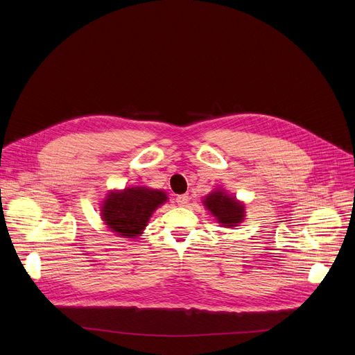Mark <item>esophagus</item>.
I'll use <instances>...</instances> for the list:
<instances>
[{"label": "esophagus", "instance_id": "34e87169", "mask_svg": "<svg viewBox=\"0 0 355 355\" xmlns=\"http://www.w3.org/2000/svg\"><path fill=\"white\" fill-rule=\"evenodd\" d=\"M188 200H189L188 194H181V196H177L175 202H177L180 207H185V205H187V202H188Z\"/></svg>", "mask_w": 355, "mask_h": 355}]
</instances>
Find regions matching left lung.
Masks as SVG:
<instances>
[{
    "mask_svg": "<svg viewBox=\"0 0 355 355\" xmlns=\"http://www.w3.org/2000/svg\"><path fill=\"white\" fill-rule=\"evenodd\" d=\"M202 202L222 227L234 228L245 219V205L223 189L211 192Z\"/></svg>",
    "mask_w": 355,
    "mask_h": 355,
    "instance_id": "1",
    "label": "left lung"
}]
</instances>
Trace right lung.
I'll return each mask as SVG.
<instances>
[{
  "label": "right lung",
  "instance_id": "right-lung-1",
  "mask_svg": "<svg viewBox=\"0 0 355 355\" xmlns=\"http://www.w3.org/2000/svg\"><path fill=\"white\" fill-rule=\"evenodd\" d=\"M164 191L147 187H127L110 191L102 202L101 214L107 228L121 238L143 234L153 212L167 201Z\"/></svg>",
  "mask_w": 355,
  "mask_h": 355
}]
</instances>
